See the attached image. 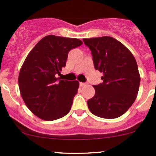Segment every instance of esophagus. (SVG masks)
Listing matches in <instances>:
<instances>
[{
    "mask_svg": "<svg viewBox=\"0 0 156 156\" xmlns=\"http://www.w3.org/2000/svg\"><path fill=\"white\" fill-rule=\"evenodd\" d=\"M79 85H80V87H84V85H86V84H85V83H83V82H80Z\"/></svg>",
    "mask_w": 156,
    "mask_h": 156,
    "instance_id": "obj_1",
    "label": "esophagus"
}]
</instances>
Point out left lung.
Segmentation results:
<instances>
[{
  "label": "left lung",
  "instance_id": "1",
  "mask_svg": "<svg viewBox=\"0 0 156 156\" xmlns=\"http://www.w3.org/2000/svg\"><path fill=\"white\" fill-rule=\"evenodd\" d=\"M91 50L94 67L103 82L94 85L95 95L87 100L90 111L103 119H116L128 110L139 90L140 76L131 52L108 36L83 39Z\"/></svg>",
  "mask_w": 156,
  "mask_h": 156
}]
</instances>
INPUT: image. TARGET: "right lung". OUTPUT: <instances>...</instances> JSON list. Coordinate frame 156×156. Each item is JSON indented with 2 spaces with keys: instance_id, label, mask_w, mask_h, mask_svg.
<instances>
[{
  "instance_id": "obj_1",
  "label": "right lung",
  "mask_w": 156,
  "mask_h": 156,
  "mask_svg": "<svg viewBox=\"0 0 156 156\" xmlns=\"http://www.w3.org/2000/svg\"><path fill=\"white\" fill-rule=\"evenodd\" d=\"M81 40L48 35L33 48L25 59L19 75L20 94L30 111L45 121L67 115L79 82L56 78L66 66L68 53L81 46Z\"/></svg>"
}]
</instances>
